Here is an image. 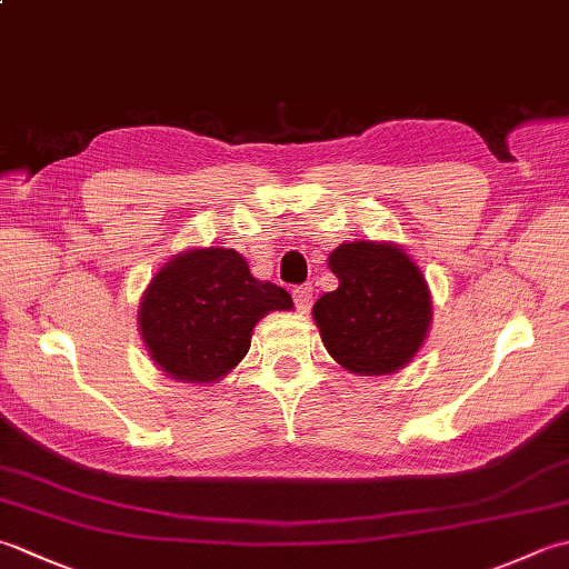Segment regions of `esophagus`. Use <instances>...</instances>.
I'll use <instances>...</instances> for the list:
<instances>
[{
    "label": "esophagus",
    "mask_w": 569,
    "mask_h": 569,
    "mask_svg": "<svg viewBox=\"0 0 569 569\" xmlns=\"http://www.w3.org/2000/svg\"><path fill=\"white\" fill-rule=\"evenodd\" d=\"M293 300H296L298 312H303V316H306V312L312 306V286H298V288H293Z\"/></svg>",
    "instance_id": "obj_1"
}]
</instances>
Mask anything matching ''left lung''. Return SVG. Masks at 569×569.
Masks as SVG:
<instances>
[{"mask_svg":"<svg viewBox=\"0 0 569 569\" xmlns=\"http://www.w3.org/2000/svg\"><path fill=\"white\" fill-rule=\"evenodd\" d=\"M337 291L312 306L322 345L357 377L408 367L426 342L432 300L420 266L393 241H345L328 259Z\"/></svg>","mask_w":569,"mask_h":569,"instance_id":"8db88e82","label":"left lung"}]
</instances>
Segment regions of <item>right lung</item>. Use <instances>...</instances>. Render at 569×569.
I'll list each match as a JSON object with an SVG mask.
<instances>
[{"label":"right lung","instance_id":"right-lung-1","mask_svg":"<svg viewBox=\"0 0 569 569\" xmlns=\"http://www.w3.org/2000/svg\"><path fill=\"white\" fill-rule=\"evenodd\" d=\"M273 310H293L281 286L251 276L234 249L173 253L141 296L137 325L151 361L183 383H217L247 357L251 332Z\"/></svg>","mask_w":569,"mask_h":569}]
</instances>
